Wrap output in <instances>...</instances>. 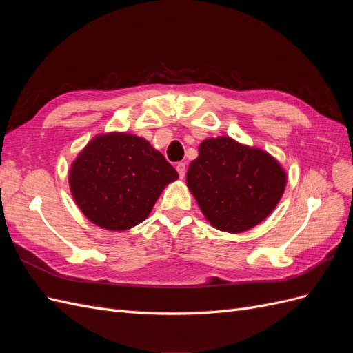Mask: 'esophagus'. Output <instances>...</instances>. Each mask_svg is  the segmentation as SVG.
<instances>
[{"label": "esophagus", "instance_id": "esophagus-1", "mask_svg": "<svg viewBox=\"0 0 353 353\" xmlns=\"http://www.w3.org/2000/svg\"><path fill=\"white\" fill-rule=\"evenodd\" d=\"M176 172H178V175H179V178H184L185 176V170H187V168H185V163H183V162H179V163H176Z\"/></svg>", "mask_w": 353, "mask_h": 353}]
</instances>
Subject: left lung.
Listing matches in <instances>:
<instances>
[{
    "label": "left lung",
    "mask_w": 353,
    "mask_h": 353,
    "mask_svg": "<svg viewBox=\"0 0 353 353\" xmlns=\"http://www.w3.org/2000/svg\"><path fill=\"white\" fill-rule=\"evenodd\" d=\"M287 174L262 148L231 137L208 138L190 163L187 187L212 227L244 232L268 218L283 197Z\"/></svg>",
    "instance_id": "obj_1"
}]
</instances>
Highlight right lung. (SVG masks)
I'll return each instance as SVG.
<instances>
[{"label":"right lung","mask_w":353,"mask_h":353,"mask_svg":"<svg viewBox=\"0 0 353 353\" xmlns=\"http://www.w3.org/2000/svg\"><path fill=\"white\" fill-rule=\"evenodd\" d=\"M178 172L145 138L128 132L95 135L73 160L69 187L92 223L125 231L150 215Z\"/></svg>","instance_id":"right-lung-1"}]
</instances>
